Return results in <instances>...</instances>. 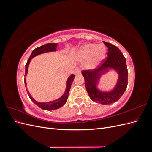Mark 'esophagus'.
<instances>
[{
    "instance_id": "1",
    "label": "esophagus",
    "mask_w": 152,
    "mask_h": 152,
    "mask_svg": "<svg viewBox=\"0 0 152 152\" xmlns=\"http://www.w3.org/2000/svg\"><path fill=\"white\" fill-rule=\"evenodd\" d=\"M74 74L75 75H78V74H80V68H79V67H76L75 68V69L74 70Z\"/></svg>"
}]
</instances>
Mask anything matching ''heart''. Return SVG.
I'll use <instances>...</instances> for the list:
<instances>
[{
  "mask_svg": "<svg viewBox=\"0 0 152 152\" xmlns=\"http://www.w3.org/2000/svg\"><path fill=\"white\" fill-rule=\"evenodd\" d=\"M106 48L103 45L96 44H87L82 47L77 54V58L80 60H85L91 58L87 63V67L94 68L105 58Z\"/></svg>",
  "mask_w": 152,
  "mask_h": 152,
  "instance_id": "1",
  "label": "heart"
}]
</instances>
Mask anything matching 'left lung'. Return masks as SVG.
<instances>
[{
	"instance_id": "left-lung-1",
	"label": "left lung",
	"mask_w": 152,
	"mask_h": 152,
	"mask_svg": "<svg viewBox=\"0 0 152 152\" xmlns=\"http://www.w3.org/2000/svg\"><path fill=\"white\" fill-rule=\"evenodd\" d=\"M103 43L108 48V56L103 60L102 66L96 70H83L82 74L91 99L98 103L109 104L117 102L125 92L128 83V72L126 58L119 49L112 44ZM108 68L113 69L118 73L119 79L112 91L103 92L97 89V84L100 77L107 72Z\"/></svg>"
}]
</instances>
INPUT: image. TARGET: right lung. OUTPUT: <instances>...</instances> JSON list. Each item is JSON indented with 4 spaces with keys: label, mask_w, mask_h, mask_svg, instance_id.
<instances>
[{
    "label": "right lung",
    "mask_w": 152,
    "mask_h": 152,
    "mask_svg": "<svg viewBox=\"0 0 152 152\" xmlns=\"http://www.w3.org/2000/svg\"><path fill=\"white\" fill-rule=\"evenodd\" d=\"M58 44L57 43H48L46 44H44L42 46L39 47L33 50L32 51L30 56L28 59V61H27L26 65H25V76H26V74L28 73V66L29 64L30 63L31 59L34 58L35 56H37V55H39L40 54H43L45 53H48V52H52V51H56V48H57ZM75 75L73 74H72L70 77H68V79L66 81V90L65 91V93L63 94V95L61 96V98H59L58 99H56L54 101H53V102H46V103H40L38 102L35 101L33 98L31 96V94L29 93V92L27 91V93H28V94L29 96V97L30 99L37 106H38L40 108H42V110H56L58 109L60 107H61L62 106L65 104L66 102L68 97V94H69V91H70L71 85L72 84V82L74 79ZM26 79H25V86H26Z\"/></svg>",
    "instance_id": "add662e5"
}]
</instances>
